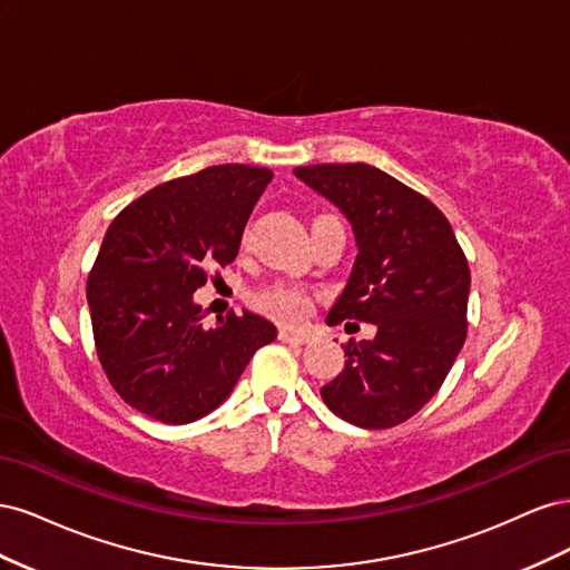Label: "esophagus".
I'll use <instances>...</instances> for the list:
<instances>
[{"label":"esophagus","instance_id":"1","mask_svg":"<svg viewBox=\"0 0 570 570\" xmlns=\"http://www.w3.org/2000/svg\"><path fill=\"white\" fill-rule=\"evenodd\" d=\"M278 337H281L283 342H289V344H304V342H308V335H306V333H295V331H281Z\"/></svg>","mask_w":570,"mask_h":570}]
</instances>
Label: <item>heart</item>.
I'll use <instances>...</instances> for the list:
<instances>
[{"mask_svg":"<svg viewBox=\"0 0 570 570\" xmlns=\"http://www.w3.org/2000/svg\"><path fill=\"white\" fill-rule=\"evenodd\" d=\"M252 302L258 312L285 325H295L312 312V295L304 287L287 283H275L254 292Z\"/></svg>","mask_w":570,"mask_h":570,"instance_id":"heart-1","label":"heart"}]
</instances>
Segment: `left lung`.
Returning a JSON list of instances; mask_svg holds the SVG:
<instances>
[{"label": "left lung", "instance_id": "8db88e82", "mask_svg": "<svg viewBox=\"0 0 570 570\" xmlns=\"http://www.w3.org/2000/svg\"><path fill=\"white\" fill-rule=\"evenodd\" d=\"M295 176L347 216L358 247L327 325L377 327L373 340L347 342L323 402L358 428L400 425L442 387L463 347L469 262L438 206L381 168L316 164Z\"/></svg>", "mask_w": 570, "mask_h": 570}]
</instances>
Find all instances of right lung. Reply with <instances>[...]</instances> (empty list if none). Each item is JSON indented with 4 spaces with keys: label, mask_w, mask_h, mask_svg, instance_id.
I'll return each mask as SVG.
<instances>
[{
    "label": "right lung",
    "mask_w": 570,
    "mask_h": 570,
    "mask_svg": "<svg viewBox=\"0 0 570 570\" xmlns=\"http://www.w3.org/2000/svg\"><path fill=\"white\" fill-rule=\"evenodd\" d=\"M273 170L209 166L157 185L120 212L88 278L99 364L120 400L168 425L228 400L275 325L245 312L202 325L193 295L228 266Z\"/></svg>",
    "instance_id": "add662e5"
}]
</instances>
